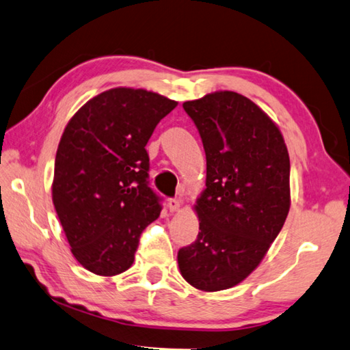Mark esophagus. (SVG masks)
<instances>
[{
	"mask_svg": "<svg viewBox=\"0 0 350 350\" xmlns=\"http://www.w3.org/2000/svg\"><path fill=\"white\" fill-rule=\"evenodd\" d=\"M182 206V202L177 200V199H170L168 200V209L171 213H177Z\"/></svg>",
	"mask_w": 350,
	"mask_h": 350,
	"instance_id": "esophagus-1",
	"label": "esophagus"
}]
</instances>
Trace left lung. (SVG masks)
<instances>
[{"label": "left lung", "mask_w": 350, "mask_h": 350, "mask_svg": "<svg viewBox=\"0 0 350 350\" xmlns=\"http://www.w3.org/2000/svg\"><path fill=\"white\" fill-rule=\"evenodd\" d=\"M183 110L205 148L206 188L194 205L200 232L177 263L196 289H230L257 268L288 217V148L274 120L243 94L214 92Z\"/></svg>", "instance_id": "left-lung-1"}]
</instances>
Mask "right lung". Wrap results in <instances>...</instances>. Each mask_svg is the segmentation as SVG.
<instances>
[{"mask_svg":"<svg viewBox=\"0 0 350 350\" xmlns=\"http://www.w3.org/2000/svg\"><path fill=\"white\" fill-rule=\"evenodd\" d=\"M176 107L159 93L116 87L87 100L66 125L52 200L70 251L93 274L129 269L142 231L161 214L145 145Z\"/></svg>","mask_w":350,"mask_h":350,"instance_id":"add662e5","label":"right lung"}]
</instances>
